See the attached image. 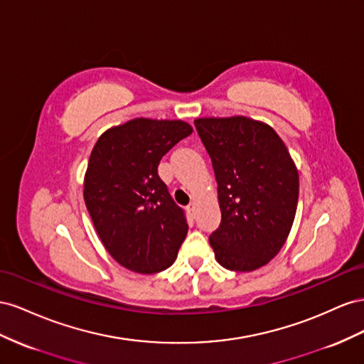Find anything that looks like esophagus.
<instances>
[{
	"instance_id": "esophagus-1",
	"label": "esophagus",
	"mask_w": 364,
	"mask_h": 364,
	"mask_svg": "<svg viewBox=\"0 0 364 364\" xmlns=\"http://www.w3.org/2000/svg\"><path fill=\"white\" fill-rule=\"evenodd\" d=\"M188 210H189V213H191L192 216H195V212H196V205H195V203H191V204L188 205Z\"/></svg>"
}]
</instances>
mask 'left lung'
Wrapping results in <instances>:
<instances>
[{
  "instance_id": "8db88e82",
  "label": "left lung",
  "mask_w": 364,
  "mask_h": 364,
  "mask_svg": "<svg viewBox=\"0 0 364 364\" xmlns=\"http://www.w3.org/2000/svg\"><path fill=\"white\" fill-rule=\"evenodd\" d=\"M212 160L221 223L209 236L224 268L253 272L285 244L299 200V173L285 143L262 122L242 116L196 119Z\"/></svg>"
}]
</instances>
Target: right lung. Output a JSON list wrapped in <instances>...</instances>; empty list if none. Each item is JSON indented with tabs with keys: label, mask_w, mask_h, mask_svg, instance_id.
Segmentation results:
<instances>
[{
	"label": "right lung",
	"mask_w": 364,
	"mask_h": 364,
	"mask_svg": "<svg viewBox=\"0 0 364 364\" xmlns=\"http://www.w3.org/2000/svg\"><path fill=\"white\" fill-rule=\"evenodd\" d=\"M192 127L134 119L111 128L91 151L84 200L102 244L131 272L169 268L188 235L184 212L159 176V164Z\"/></svg>",
	"instance_id": "1"
}]
</instances>
